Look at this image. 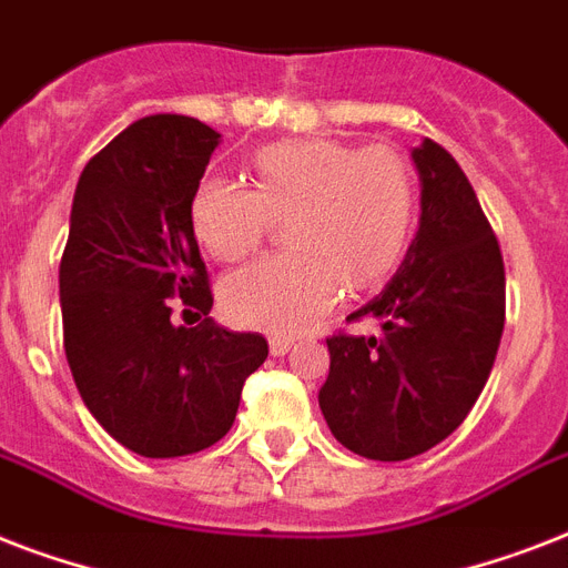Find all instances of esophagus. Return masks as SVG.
<instances>
[{
    "mask_svg": "<svg viewBox=\"0 0 568 568\" xmlns=\"http://www.w3.org/2000/svg\"><path fill=\"white\" fill-rule=\"evenodd\" d=\"M294 338H285V336H274L271 338V354L274 356H285L288 351H292Z\"/></svg>",
    "mask_w": 568,
    "mask_h": 568,
    "instance_id": "1",
    "label": "esophagus"
}]
</instances>
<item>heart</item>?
<instances>
[{"label": "heart", "instance_id": "b5f03b06", "mask_svg": "<svg viewBox=\"0 0 568 568\" xmlns=\"http://www.w3.org/2000/svg\"><path fill=\"white\" fill-rule=\"evenodd\" d=\"M253 189L203 180L191 226L214 258L247 256L271 221H285L288 253L241 267L223 283V306L244 327L294 336L333 306L338 283L372 292L404 258L415 223V185L388 146L301 138L253 155Z\"/></svg>", "mask_w": 568, "mask_h": 568}]
</instances>
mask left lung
I'll return each instance as SVG.
<instances>
[{"label":"left lung","instance_id":"8db88e82","mask_svg":"<svg viewBox=\"0 0 568 568\" xmlns=\"http://www.w3.org/2000/svg\"><path fill=\"white\" fill-rule=\"evenodd\" d=\"M422 217L386 288L351 312L379 336L327 338L318 404L347 450L397 463L457 430L484 392L504 333V258L454 155L413 146Z\"/></svg>","mask_w":568,"mask_h":568}]
</instances>
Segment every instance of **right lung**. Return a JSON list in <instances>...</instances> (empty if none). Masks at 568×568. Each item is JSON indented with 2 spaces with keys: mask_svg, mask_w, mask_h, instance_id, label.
<instances>
[{
  "mask_svg": "<svg viewBox=\"0 0 568 568\" xmlns=\"http://www.w3.org/2000/svg\"><path fill=\"white\" fill-rule=\"evenodd\" d=\"M221 135L185 114L135 120L84 164L58 294L64 354L84 406L141 457H185L226 436L244 379L267 359L258 333L173 321L209 315L191 196Z\"/></svg>",
  "mask_w": 568,
  "mask_h": 568,
  "instance_id": "1",
  "label": "right lung"
}]
</instances>
